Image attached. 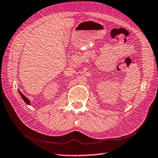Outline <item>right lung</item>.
Returning <instances> with one entry per match:
<instances>
[{
  "instance_id": "add662e5",
  "label": "right lung",
  "mask_w": 158,
  "mask_h": 158,
  "mask_svg": "<svg viewBox=\"0 0 158 158\" xmlns=\"http://www.w3.org/2000/svg\"><path fill=\"white\" fill-rule=\"evenodd\" d=\"M19 94H20V95L21 96V97L23 98V99L24 100V101H25L27 104H28V105H30V101H29V100L27 98V97H25V96H24L23 94L21 93V92L20 91H19Z\"/></svg>"
}]
</instances>
